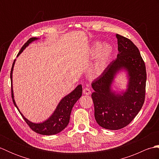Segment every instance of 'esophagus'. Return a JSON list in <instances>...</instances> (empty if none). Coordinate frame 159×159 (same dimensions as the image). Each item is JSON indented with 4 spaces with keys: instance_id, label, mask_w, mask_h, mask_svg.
<instances>
[{
    "instance_id": "34e87169",
    "label": "esophagus",
    "mask_w": 159,
    "mask_h": 159,
    "mask_svg": "<svg viewBox=\"0 0 159 159\" xmlns=\"http://www.w3.org/2000/svg\"><path fill=\"white\" fill-rule=\"evenodd\" d=\"M83 93L84 94H85V95H89L91 93V90L89 88H87V87H85V88H84L83 90Z\"/></svg>"
}]
</instances>
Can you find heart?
I'll return each instance as SVG.
<instances>
[{
  "instance_id": "obj_1",
  "label": "heart",
  "mask_w": 159,
  "mask_h": 159,
  "mask_svg": "<svg viewBox=\"0 0 159 159\" xmlns=\"http://www.w3.org/2000/svg\"><path fill=\"white\" fill-rule=\"evenodd\" d=\"M113 48L109 43H103L96 42L91 48V55L96 57L94 69L97 72H100L105 68L108 62L113 55Z\"/></svg>"
}]
</instances>
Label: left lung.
Listing matches in <instances>:
<instances>
[{
	"instance_id": "8db88e82",
	"label": "left lung",
	"mask_w": 159,
	"mask_h": 159,
	"mask_svg": "<svg viewBox=\"0 0 159 159\" xmlns=\"http://www.w3.org/2000/svg\"><path fill=\"white\" fill-rule=\"evenodd\" d=\"M116 38L119 51L117 58L92 83L95 119L101 127L113 130L129 124L142 108L147 77L137 47L124 36L116 34ZM122 69L127 71L129 84L126 92L116 94L111 85L114 76Z\"/></svg>"
}]
</instances>
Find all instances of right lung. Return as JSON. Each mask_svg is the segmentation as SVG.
I'll use <instances>...</instances> for the list:
<instances>
[{"mask_svg": "<svg viewBox=\"0 0 159 159\" xmlns=\"http://www.w3.org/2000/svg\"><path fill=\"white\" fill-rule=\"evenodd\" d=\"M38 39V38H30L28 41L23 45L17 57L20 55V53L25 49L26 46H29L30 43H31L32 42L35 41V40ZM15 61L16 60H14V61L13 63L11 74H10V78H11V98L14 105L16 106L17 109H18L20 113L21 114L22 117H23V119L26 121V123L27 124L29 127L31 128L33 131L35 132V133H39L40 134H43V135H52V134H55L60 133V132L62 131L64 128L67 126V124H68L72 107H74V104L76 103V101L82 96V85H78L75 89L72 91V92L69 93L68 95L64 97L60 101V102L59 103L58 105H57L55 111H54L52 116H50L48 120L44 121L42 123H33L31 121L28 120L26 118H25V116H24L21 113V112L19 111L18 108L17 107L15 102L14 98H13V93L12 89V72L13 69V66H14L15 64Z\"/></svg>", "mask_w": 159, "mask_h": 159, "instance_id": "add662e5", "label": "right lung"}]
</instances>
